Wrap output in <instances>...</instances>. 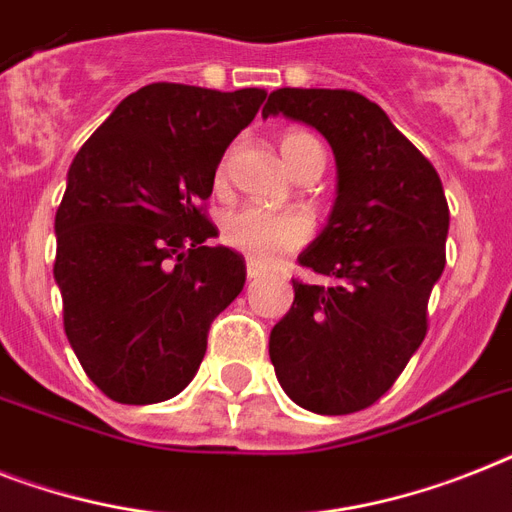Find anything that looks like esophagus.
Listing matches in <instances>:
<instances>
[{
    "mask_svg": "<svg viewBox=\"0 0 512 512\" xmlns=\"http://www.w3.org/2000/svg\"><path fill=\"white\" fill-rule=\"evenodd\" d=\"M265 276V268L257 263H247V278L249 281H257V278Z\"/></svg>",
    "mask_w": 512,
    "mask_h": 512,
    "instance_id": "34e87169",
    "label": "esophagus"
}]
</instances>
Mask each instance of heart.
Wrapping results in <instances>:
<instances>
[{
	"instance_id": "b5f03b06",
	"label": "heart",
	"mask_w": 512,
	"mask_h": 512,
	"mask_svg": "<svg viewBox=\"0 0 512 512\" xmlns=\"http://www.w3.org/2000/svg\"><path fill=\"white\" fill-rule=\"evenodd\" d=\"M313 152H323V149L318 139L305 131H289L281 139V155L294 173ZM226 168L228 157H223L218 165V181L226 178ZM220 236L228 247L242 252L249 263L270 265L281 255H289L310 242L313 220L302 210H268V207L244 205L223 218Z\"/></svg>"
}]
</instances>
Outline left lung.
I'll return each instance as SVG.
<instances>
[{
  "mask_svg": "<svg viewBox=\"0 0 512 512\" xmlns=\"http://www.w3.org/2000/svg\"><path fill=\"white\" fill-rule=\"evenodd\" d=\"M302 120L328 139L339 194L299 265L328 286L294 281L292 310L270 331V363L305 410L371 407L429 331V297L447 263L442 181L386 112L347 89H278L263 118Z\"/></svg>",
  "mask_w": 512,
  "mask_h": 512,
  "instance_id": "1",
  "label": "left lung"
}]
</instances>
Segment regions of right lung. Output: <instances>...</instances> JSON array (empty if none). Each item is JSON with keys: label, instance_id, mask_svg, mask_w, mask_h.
I'll return each instance as SVG.
<instances>
[{"label": "right lung", "instance_id": "1", "mask_svg": "<svg viewBox=\"0 0 512 512\" xmlns=\"http://www.w3.org/2000/svg\"><path fill=\"white\" fill-rule=\"evenodd\" d=\"M265 89L149 83L78 149L54 231L62 326L86 376L123 405L176 397L244 286V257L205 247L218 162Z\"/></svg>", "mask_w": 512, "mask_h": 512}]
</instances>
